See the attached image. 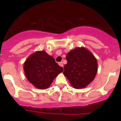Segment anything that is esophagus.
I'll return each instance as SVG.
<instances>
[{"label": "esophagus", "mask_w": 121, "mask_h": 121, "mask_svg": "<svg viewBox=\"0 0 121 121\" xmlns=\"http://www.w3.org/2000/svg\"><path fill=\"white\" fill-rule=\"evenodd\" d=\"M58 64H59L60 66L63 67V63H62V62H60V63H58Z\"/></svg>", "instance_id": "esophagus-1"}]
</instances>
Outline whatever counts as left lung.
<instances>
[{
  "label": "left lung",
  "mask_w": 121,
  "mask_h": 121,
  "mask_svg": "<svg viewBox=\"0 0 121 121\" xmlns=\"http://www.w3.org/2000/svg\"><path fill=\"white\" fill-rule=\"evenodd\" d=\"M67 63L64 65V75L71 85L76 89L87 86L97 73V59L84 47H77L66 55Z\"/></svg>",
  "instance_id": "left-lung-1"
}]
</instances>
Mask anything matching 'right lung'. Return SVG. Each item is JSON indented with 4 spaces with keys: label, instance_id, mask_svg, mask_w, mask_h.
<instances>
[{
    "label": "right lung",
    "instance_id": "obj_1",
    "mask_svg": "<svg viewBox=\"0 0 121 121\" xmlns=\"http://www.w3.org/2000/svg\"><path fill=\"white\" fill-rule=\"evenodd\" d=\"M23 68L28 81L41 90L47 88L63 71L54 58L44 51H38L30 55L24 62Z\"/></svg>",
    "mask_w": 121,
    "mask_h": 121
}]
</instances>
